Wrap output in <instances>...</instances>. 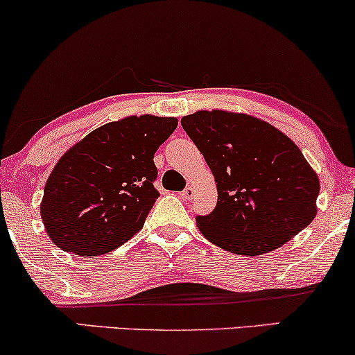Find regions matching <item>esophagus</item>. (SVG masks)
Masks as SVG:
<instances>
[{
    "mask_svg": "<svg viewBox=\"0 0 355 355\" xmlns=\"http://www.w3.org/2000/svg\"><path fill=\"white\" fill-rule=\"evenodd\" d=\"M181 197L184 200H191L192 197H194V187H191V186H187L186 189H184V191L181 192Z\"/></svg>",
    "mask_w": 355,
    "mask_h": 355,
    "instance_id": "34e87169",
    "label": "esophagus"
}]
</instances>
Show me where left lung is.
<instances>
[{
    "instance_id": "8db88e82",
    "label": "left lung",
    "mask_w": 355,
    "mask_h": 355,
    "mask_svg": "<svg viewBox=\"0 0 355 355\" xmlns=\"http://www.w3.org/2000/svg\"><path fill=\"white\" fill-rule=\"evenodd\" d=\"M217 182L200 233L236 254L280 248L316 217L320 179L300 148L270 123L248 114L197 110L181 119Z\"/></svg>"
}]
</instances>
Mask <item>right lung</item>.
<instances>
[{
	"mask_svg": "<svg viewBox=\"0 0 355 355\" xmlns=\"http://www.w3.org/2000/svg\"><path fill=\"white\" fill-rule=\"evenodd\" d=\"M176 127V117L128 116L73 145L50 173L40 202L55 245L98 256L140 232L159 196L153 156Z\"/></svg>",
	"mask_w": 355,
	"mask_h": 355,
	"instance_id": "obj_1",
	"label": "right lung"
}]
</instances>
